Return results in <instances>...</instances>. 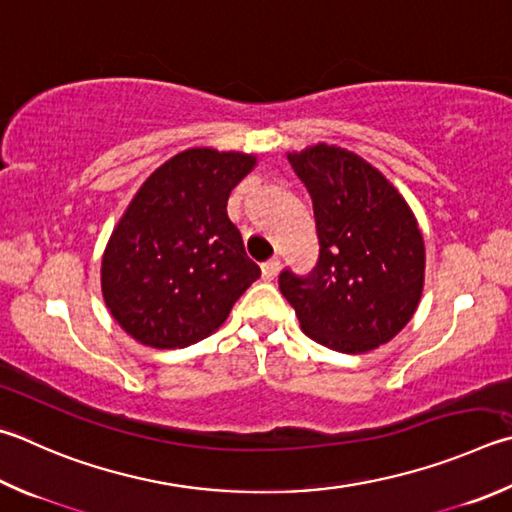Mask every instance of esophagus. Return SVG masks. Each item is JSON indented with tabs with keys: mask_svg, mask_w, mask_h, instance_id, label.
<instances>
[{
	"mask_svg": "<svg viewBox=\"0 0 512 512\" xmlns=\"http://www.w3.org/2000/svg\"><path fill=\"white\" fill-rule=\"evenodd\" d=\"M277 273H280V259H277V257H271L268 262L262 264V277L266 282H273Z\"/></svg>",
	"mask_w": 512,
	"mask_h": 512,
	"instance_id": "34e87169",
	"label": "esophagus"
}]
</instances>
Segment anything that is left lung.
Listing matches in <instances>:
<instances>
[{
  "instance_id": "left-lung-1",
  "label": "left lung",
  "mask_w": 512,
  "mask_h": 512,
  "mask_svg": "<svg viewBox=\"0 0 512 512\" xmlns=\"http://www.w3.org/2000/svg\"><path fill=\"white\" fill-rule=\"evenodd\" d=\"M313 201L320 255L309 275L280 273L302 331L342 353H365L412 320L425 280V246L403 194L349 150L318 143L288 152Z\"/></svg>"
}]
</instances>
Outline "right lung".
<instances>
[{"instance_id":"1","label":"right lung","mask_w":512,"mask_h":512,"mask_svg":"<svg viewBox=\"0 0 512 512\" xmlns=\"http://www.w3.org/2000/svg\"><path fill=\"white\" fill-rule=\"evenodd\" d=\"M257 159L192 147L150 174L102 255V297L141 345L208 338L262 271L246 255L226 203Z\"/></svg>"}]
</instances>
